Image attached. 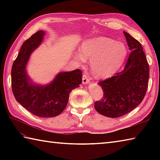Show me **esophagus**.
I'll use <instances>...</instances> for the list:
<instances>
[{"mask_svg":"<svg viewBox=\"0 0 160 160\" xmlns=\"http://www.w3.org/2000/svg\"><path fill=\"white\" fill-rule=\"evenodd\" d=\"M90 82V79L87 73H84L82 76V83L84 84H87Z\"/></svg>","mask_w":160,"mask_h":160,"instance_id":"esophagus-1","label":"esophagus"}]
</instances>
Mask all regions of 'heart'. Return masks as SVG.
I'll list each match as a JSON object with an SVG mask.
<instances>
[{
	"mask_svg": "<svg viewBox=\"0 0 160 160\" xmlns=\"http://www.w3.org/2000/svg\"><path fill=\"white\" fill-rule=\"evenodd\" d=\"M80 52L74 54L78 63L90 60V67L98 78L113 76L123 65L128 55L125 44L107 37H97L84 40L80 45Z\"/></svg>",
	"mask_w": 160,
	"mask_h": 160,
	"instance_id": "obj_1",
	"label": "heart"
}]
</instances>
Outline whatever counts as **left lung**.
<instances>
[{
  "label": "left lung",
  "instance_id": "1",
  "mask_svg": "<svg viewBox=\"0 0 160 160\" xmlns=\"http://www.w3.org/2000/svg\"><path fill=\"white\" fill-rule=\"evenodd\" d=\"M131 52L123 71L98 82L103 98L94 107L101 115L118 118L132 111L140 104L147 92L149 65L140 42L124 32Z\"/></svg>",
  "mask_w": 160,
  "mask_h": 160
}]
</instances>
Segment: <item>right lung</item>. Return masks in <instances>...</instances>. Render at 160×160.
I'll return each mask as SVG.
<instances>
[{"label":"right lung","mask_w":160,"mask_h":160,"mask_svg":"<svg viewBox=\"0 0 160 160\" xmlns=\"http://www.w3.org/2000/svg\"><path fill=\"white\" fill-rule=\"evenodd\" d=\"M44 36L45 32L40 30L22 44L12 68V89L16 101L30 113L41 118H52L66 108L71 91L82 83V73L80 69L61 72L46 85L33 83L26 66Z\"/></svg>","instance_id":"1"}]
</instances>
